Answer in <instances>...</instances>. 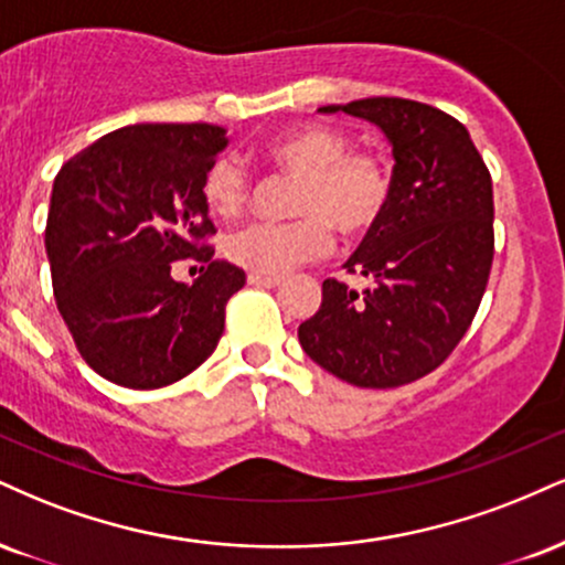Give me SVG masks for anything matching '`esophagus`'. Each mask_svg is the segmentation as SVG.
<instances>
[{
	"label": "esophagus",
	"mask_w": 565,
	"mask_h": 565,
	"mask_svg": "<svg viewBox=\"0 0 565 565\" xmlns=\"http://www.w3.org/2000/svg\"><path fill=\"white\" fill-rule=\"evenodd\" d=\"M247 281L253 287H263V289H276L281 287V276H263V274H249Z\"/></svg>",
	"instance_id": "obj_1"
}]
</instances>
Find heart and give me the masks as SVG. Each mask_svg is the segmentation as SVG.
I'll return each mask as SVG.
<instances>
[{"instance_id": "obj_1", "label": "heart", "mask_w": 565, "mask_h": 565, "mask_svg": "<svg viewBox=\"0 0 565 565\" xmlns=\"http://www.w3.org/2000/svg\"><path fill=\"white\" fill-rule=\"evenodd\" d=\"M268 160L297 179L287 223H247L226 236V255L263 276H284L329 253L331 226L360 236L382 221L392 200V171L373 152H350V139L329 126L291 128L270 141ZM205 205L217 217H236L247 205L249 181L234 158H217L202 179Z\"/></svg>"}]
</instances>
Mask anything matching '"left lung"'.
Wrapping results in <instances>:
<instances>
[{"label": "left lung", "mask_w": 565, "mask_h": 565, "mask_svg": "<svg viewBox=\"0 0 565 565\" xmlns=\"http://www.w3.org/2000/svg\"><path fill=\"white\" fill-rule=\"evenodd\" d=\"M318 113H348L384 134L392 200L344 263L373 287L355 291L326 278L321 308L297 337L342 382L411 384L445 363L484 297L494 255L492 179L466 126L424 102L371 97Z\"/></svg>", "instance_id": "1"}]
</instances>
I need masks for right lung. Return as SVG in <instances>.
<instances>
[{"mask_svg": "<svg viewBox=\"0 0 565 565\" xmlns=\"http://www.w3.org/2000/svg\"><path fill=\"white\" fill-rule=\"evenodd\" d=\"M228 145L210 124H136L102 136L60 168L44 247L57 310L107 382L160 390L213 355L244 270L210 260L215 234L202 179ZM209 268L194 285L175 259Z\"/></svg>", "mask_w": 565, "mask_h": 565, "instance_id": "1", "label": "right lung"}]
</instances>
